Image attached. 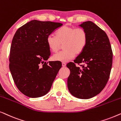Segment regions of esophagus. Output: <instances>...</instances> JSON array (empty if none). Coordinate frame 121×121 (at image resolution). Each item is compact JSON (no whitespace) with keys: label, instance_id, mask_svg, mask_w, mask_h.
Wrapping results in <instances>:
<instances>
[{"label":"esophagus","instance_id":"34e87169","mask_svg":"<svg viewBox=\"0 0 121 121\" xmlns=\"http://www.w3.org/2000/svg\"><path fill=\"white\" fill-rule=\"evenodd\" d=\"M62 67H65V66H66V63H65L63 62L62 63Z\"/></svg>","mask_w":121,"mask_h":121}]
</instances>
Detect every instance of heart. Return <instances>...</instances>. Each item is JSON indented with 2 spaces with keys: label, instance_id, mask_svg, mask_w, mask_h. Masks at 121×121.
Segmentation results:
<instances>
[{
  "label": "heart",
  "instance_id": "heart-1",
  "mask_svg": "<svg viewBox=\"0 0 121 121\" xmlns=\"http://www.w3.org/2000/svg\"><path fill=\"white\" fill-rule=\"evenodd\" d=\"M46 42L49 49L53 52L59 50L63 43L64 50L54 54L53 59L67 62L73 58L75 54H80L85 48L87 42L86 31L82 28L64 26L56 32V36L49 35Z\"/></svg>",
  "mask_w": 121,
  "mask_h": 121
}]
</instances>
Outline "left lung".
<instances>
[{"label": "left lung", "mask_w": 121, "mask_h": 121, "mask_svg": "<svg viewBox=\"0 0 121 121\" xmlns=\"http://www.w3.org/2000/svg\"><path fill=\"white\" fill-rule=\"evenodd\" d=\"M79 26L86 31L87 42L74 63L67 64L70 71L68 87L74 96L88 99L98 95L106 85L111 70L113 53L105 31L90 21ZM75 63L82 64L81 67L76 66Z\"/></svg>", "instance_id": "8db88e82"}]
</instances>
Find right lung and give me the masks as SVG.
I'll use <instances>...</instances> for the list:
<instances>
[{
    "label": "right lung",
    "instance_id": "right-lung-1",
    "mask_svg": "<svg viewBox=\"0 0 121 121\" xmlns=\"http://www.w3.org/2000/svg\"><path fill=\"white\" fill-rule=\"evenodd\" d=\"M63 25L59 22L34 20L17 29L10 47L9 69L17 89L32 98L50 90L60 62L46 61L51 55L47 36Z\"/></svg>",
    "mask_w": 121,
    "mask_h": 121
}]
</instances>
